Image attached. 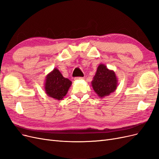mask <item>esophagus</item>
<instances>
[{
    "label": "esophagus",
    "mask_w": 159,
    "mask_h": 159,
    "mask_svg": "<svg viewBox=\"0 0 159 159\" xmlns=\"http://www.w3.org/2000/svg\"><path fill=\"white\" fill-rule=\"evenodd\" d=\"M84 79V77H76V78H75V80H83Z\"/></svg>",
    "instance_id": "esophagus-1"
}]
</instances>
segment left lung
Wrapping results in <instances>:
<instances>
[{
  "label": "left lung",
  "instance_id": "1",
  "mask_svg": "<svg viewBox=\"0 0 159 159\" xmlns=\"http://www.w3.org/2000/svg\"><path fill=\"white\" fill-rule=\"evenodd\" d=\"M91 84L96 93L103 98L116 89L117 80L114 71L109 70L105 65L100 64Z\"/></svg>",
  "mask_w": 159,
  "mask_h": 159
}]
</instances>
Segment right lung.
I'll return each instance as SVG.
<instances>
[{
  "mask_svg": "<svg viewBox=\"0 0 159 159\" xmlns=\"http://www.w3.org/2000/svg\"><path fill=\"white\" fill-rule=\"evenodd\" d=\"M71 84L70 80L64 78L58 70L54 69L46 77V93L51 98L61 100L66 95Z\"/></svg>",
  "mask_w": 159,
  "mask_h": 159,
  "instance_id": "right-lung-1",
  "label": "right lung"
}]
</instances>
